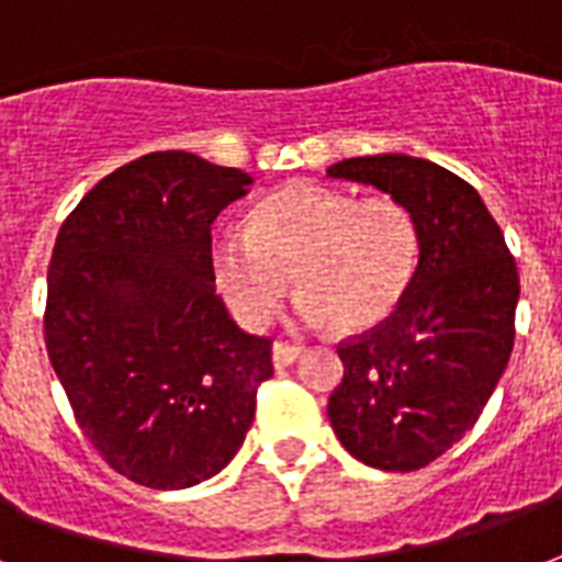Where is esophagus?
I'll use <instances>...</instances> for the list:
<instances>
[{"mask_svg":"<svg viewBox=\"0 0 562 562\" xmlns=\"http://www.w3.org/2000/svg\"><path fill=\"white\" fill-rule=\"evenodd\" d=\"M303 353L300 345H289V341H273V366L277 368H289L294 359Z\"/></svg>","mask_w":562,"mask_h":562,"instance_id":"obj_1","label":"esophagus"}]
</instances>
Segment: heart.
Masks as SVG:
<instances>
[{
    "instance_id": "heart-1",
    "label": "heart",
    "mask_w": 562,
    "mask_h": 562,
    "mask_svg": "<svg viewBox=\"0 0 562 562\" xmlns=\"http://www.w3.org/2000/svg\"><path fill=\"white\" fill-rule=\"evenodd\" d=\"M418 224L395 196L357 200L324 186H289L256 205L250 226L212 241L217 289L247 327H262L294 280L306 324L345 329L385 321L418 268Z\"/></svg>"
}]
</instances>
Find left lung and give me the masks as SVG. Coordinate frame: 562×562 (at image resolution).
Returning a JSON list of instances; mask_svg holds the SVG:
<instances>
[{"label": "left lung", "instance_id": "1", "mask_svg": "<svg viewBox=\"0 0 562 562\" xmlns=\"http://www.w3.org/2000/svg\"><path fill=\"white\" fill-rule=\"evenodd\" d=\"M327 177L395 196L418 224V268L371 333L338 345L329 424L359 462L415 471L481 418L513 353L519 271L481 194L427 158H345Z\"/></svg>", "mask_w": 562, "mask_h": 562}]
</instances>
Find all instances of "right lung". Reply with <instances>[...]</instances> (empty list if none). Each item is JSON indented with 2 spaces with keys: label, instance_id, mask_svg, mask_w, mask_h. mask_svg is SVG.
<instances>
[{
  "label": "right lung",
  "instance_id": "obj_1",
  "mask_svg": "<svg viewBox=\"0 0 562 562\" xmlns=\"http://www.w3.org/2000/svg\"><path fill=\"white\" fill-rule=\"evenodd\" d=\"M252 179L182 149L97 182L64 221L43 336L81 434L149 490L209 481L241 448L271 338L214 294L212 224Z\"/></svg>",
  "mask_w": 562,
  "mask_h": 562
}]
</instances>
